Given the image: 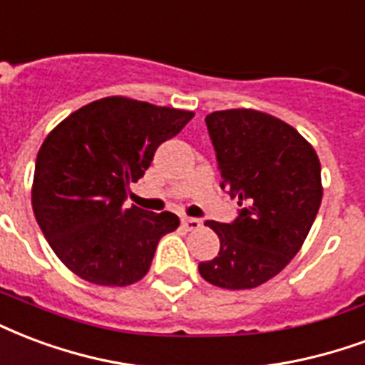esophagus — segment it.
<instances>
[{
	"instance_id": "1",
	"label": "esophagus",
	"mask_w": 365,
	"mask_h": 365,
	"mask_svg": "<svg viewBox=\"0 0 365 365\" xmlns=\"http://www.w3.org/2000/svg\"><path fill=\"white\" fill-rule=\"evenodd\" d=\"M180 223H182V227H185L186 231H198V229H202V221L196 217H182L180 219Z\"/></svg>"
}]
</instances>
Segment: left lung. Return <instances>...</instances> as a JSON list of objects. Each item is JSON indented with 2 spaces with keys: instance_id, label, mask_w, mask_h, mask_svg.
Instances as JSON below:
<instances>
[{
  "instance_id": "1",
  "label": "left lung",
  "mask_w": 365,
  "mask_h": 365,
  "mask_svg": "<svg viewBox=\"0 0 365 365\" xmlns=\"http://www.w3.org/2000/svg\"><path fill=\"white\" fill-rule=\"evenodd\" d=\"M221 171V188L238 200L232 223L207 221L219 254L198 265L207 283L254 289L289 265L322 205V165L297 128L256 109L205 117Z\"/></svg>"
}]
</instances>
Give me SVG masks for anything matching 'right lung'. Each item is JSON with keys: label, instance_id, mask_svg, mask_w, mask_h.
<instances>
[{"label": "right lung", "instance_id": "add662e5", "mask_svg": "<svg viewBox=\"0 0 365 365\" xmlns=\"http://www.w3.org/2000/svg\"><path fill=\"white\" fill-rule=\"evenodd\" d=\"M192 117L111 96L76 109L46 136L32 210L51 250L75 275L103 287H127L146 275L160 238L179 227V217L125 207L128 185Z\"/></svg>", "mask_w": 365, "mask_h": 365}]
</instances>
